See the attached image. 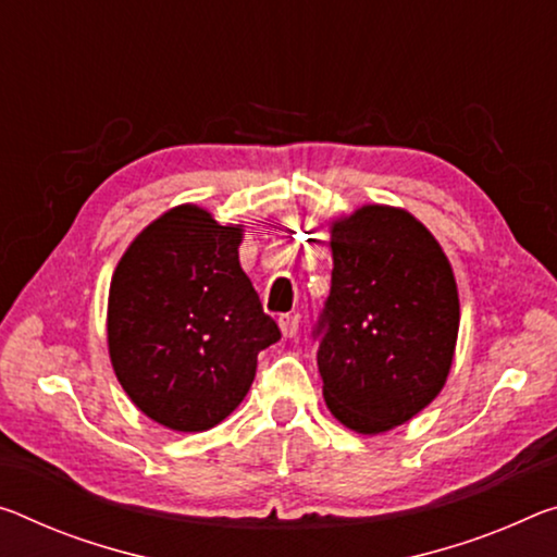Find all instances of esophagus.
I'll use <instances>...</instances> for the list:
<instances>
[{"mask_svg":"<svg viewBox=\"0 0 557 557\" xmlns=\"http://www.w3.org/2000/svg\"><path fill=\"white\" fill-rule=\"evenodd\" d=\"M280 330L285 337H295L297 330H299V317L297 314H282L280 317Z\"/></svg>","mask_w":557,"mask_h":557,"instance_id":"obj_1","label":"esophagus"}]
</instances>
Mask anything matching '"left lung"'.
<instances>
[{
  "label": "left lung",
  "mask_w": 557,
  "mask_h": 557,
  "mask_svg": "<svg viewBox=\"0 0 557 557\" xmlns=\"http://www.w3.org/2000/svg\"><path fill=\"white\" fill-rule=\"evenodd\" d=\"M330 233L332 287L312 332L322 394L344 426L382 434L444 389L461 317L454 270L399 208L364 206Z\"/></svg>",
  "instance_id": "obj_1"
}]
</instances>
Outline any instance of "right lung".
Listing matches in <instances>:
<instances>
[{
	"label": "right lung",
	"instance_id": "obj_1",
	"mask_svg": "<svg viewBox=\"0 0 557 557\" xmlns=\"http://www.w3.org/2000/svg\"><path fill=\"white\" fill-rule=\"evenodd\" d=\"M240 225L168 210L123 252L109 289V355L123 392L173 431H208L240 406L280 339L240 268Z\"/></svg>",
	"mask_w": 557,
	"mask_h": 557
}]
</instances>
